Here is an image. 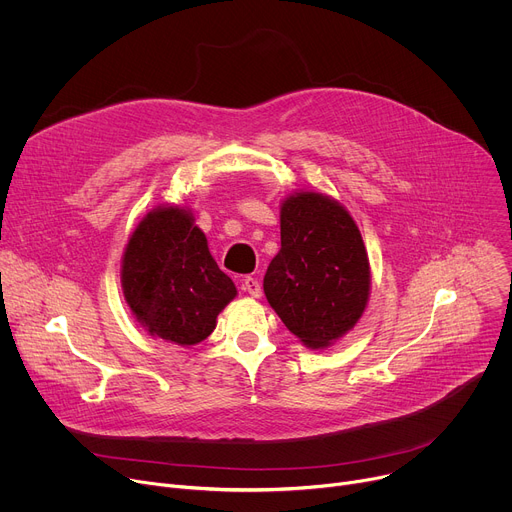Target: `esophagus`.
<instances>
[{
	"label": "esophagus",
	"instance_id": "1",
	"mask_svg": "<svg viewBox=\"0 0 512 512\" xmlns=\"http://www.w3.org/2000/svg\"><path fill=\"white\" fill-rule=\"evenodd\" d=\"M243 291H247V294L253 296V298H259V296H261V283H259L255 277L247 275V277L243 279Z\"/></svg>",
	"mask_w": 512,
	"mask_h": 512
}]
</instances>
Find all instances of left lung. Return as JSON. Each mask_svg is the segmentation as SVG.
<instances>
[{"label":"left lung","mask_w":512,"mask_h":512,"mask_svg":"<svg viewBox=\"0 0 512 512\" xmlns=\"http://www.w3.org/2000/svg\"><path fill=\"white\" fill-rule=\"evenodd\" d=\"M369 257L336 200L302 192L281 204V249L263 277L267 302L306 346L346 334L369 300Z\"/></svg>","instance_id":"8db88e82"}]
</instances>
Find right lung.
<instances>
[{"label": "right lung", "instance_id": "right-lung-1", "mask_svg": "<svg viewBox=\"0 0 512 512\" xmlns=\"http://www.w3.org/2000/svg\"><path fill=\"white\" fill-rule=\"evenodd\" d=\"M121 283L143 328L180 346L202 342L218 312L237 296L204 233L180 206L158 208L137 225L123 255Z\"/></svg>", "mask_w": 512, "mask_h": 512}]
</instances>
